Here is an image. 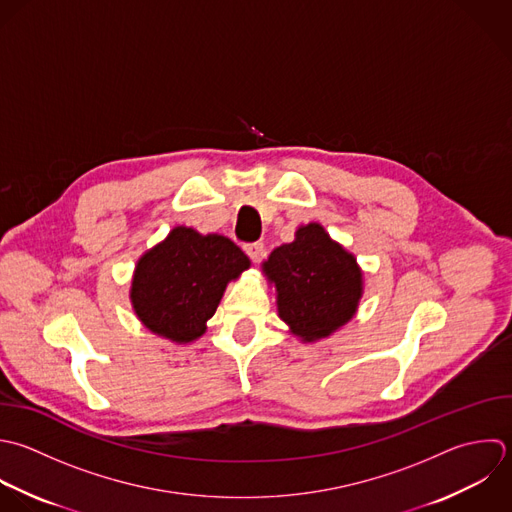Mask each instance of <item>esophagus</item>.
Listing matches in <instances>:
<instances>
[{
	"label": "esophagus",
	"instance_id": "34e87169",
	"mask_svg": "<svg viewBox=\"0 0 512 512\" xmlns=\"http://www.w3.org/2000/svg\"><path fill=\"white\" fill-rule=\"evenodd\" d=\"M245 253L249 255V259L253 263H259L265 255V247H263V243H249V245H245Z\"/></svg>",
	"mask_w": 512,
	"mask_h": 512
}]
</instances>
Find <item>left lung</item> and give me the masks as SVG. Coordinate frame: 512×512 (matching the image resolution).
I'll return each instance as SVG.
<instances>
[{"mask_svg":"<svg viewBox=\"0 0 512 512\" xmlns=\"http://www.w3.org/2000/svg\"><path fill=\"white\" fill-rule=\"evenodd\" d=\"M261 269L275 289L279 319L301 343L327 339L357 315L363 269L321 223L301 225Z\"/></svg>","mask_w":512,"mask_h":512,"instance_id":"1","label":"left lung"}]
</instances>
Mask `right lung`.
I'll use <instances>...</instances> for the list:
<instances>
[{"instance_id":"right-lung-1","label":"right lung","mask_w":512,"mask_h":512,"mask_svg":"<svg viewBox=\"0 0 512 512\" xmlns=\"http://www.w3.org/2000/svg\"><path fill=\"white\" fill-rule=\"evenodd\" d=\"M249 267V257L225 235L177 225L137 259L129 289L133 313L153 335L193 343L205 335L227 285Z\"/></svg>"}]
</instances>
